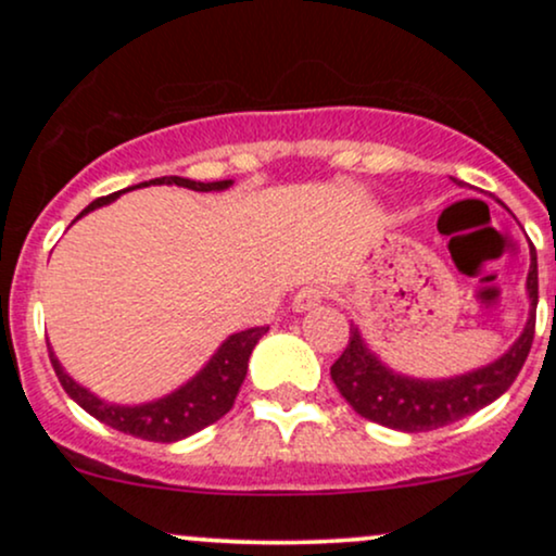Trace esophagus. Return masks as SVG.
Segmentation results:
<instances>
[{
    "label": "esophagus",
    "mask_w": 556,
    "mask_h": 556,
    "mask_svg": "<svg viewBox=\"0 0 556 556\" xmlns=\"http://www.w3.org/2000/svg\"><path fill=\"white\" fill-rule=\"evenodd\" d=\"M321 300H324L321 287H314V285L300 287V290L295 292V298H292V311H295V314H305V311L318 308V305H321Z\"/></svg>",
    "instance_id": "esophagus-1"
}]
</instances>
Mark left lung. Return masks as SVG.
<instances>
[{
    "mask_svg": "<svg viewBox=\"0 0 556 556\" xmlns=\"http://www.w3.org/2000/svg\"><path fill=\"white\" fill-rule=\"evenodd\" d=\"M528 321L520 337L496 361L450 379H416L392 371L363 340L361 329L350 327V342L331 366V379L358 416L394 431H431L455 424L486 407L518 379L533 344L535 305H539V264L531 251L526 279Z\"/></svg>",
    "mask_w": 556,
    "mask_h": 556,
    "instance_id": "1",
    "label": "left lung"
}]
</instances>
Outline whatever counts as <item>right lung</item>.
Here are the masks:
<instances>
[{
    "label": "right lung",
    "instance_id": "right-lung-1",
    "mask_svg": "<svg viewBox=\"0 0 556 556\" xmlns=\"http://www.w3.org/2000/svg\"><path fill=\"white\" fill-rule=\"evenodd\" d=\"M143 188L149 185H177V188L195 190V193H219V190L232 188V180H216V182H195L188 177H156V180L140 182ZM136 185V188H140ZM132 190V188H125ZM110 193L101 195L96 201L88 203L83 212L75 216V222L80 216L96 212L101 206H110L112 201H117L125 193ZM269 331V327H256L238 331V334H229L225 342L216 348V353L208 358L206 366L198 371L193 379L185 381L182 387H177L175 392L164 394V397L140 402V405H119V402L101 400L99 394H93L91 389H86L65 371L60 361H56L52 344H49V361H52L56 379L65 387V392L73 397L88 416H93L101 424L112 426V429L130 433V437L146 439V442H180L185 437H193L195 431L206 429L227 416L229 407H232L235 397H238L242 379H245L248 361H251L253 348L261 337Z\"/></svg>",
    "mask_w": 556,
    "mask_h": 556
}]
</instances>
